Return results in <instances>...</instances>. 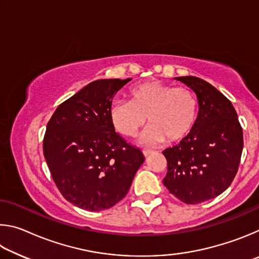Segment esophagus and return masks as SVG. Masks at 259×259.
<instances>
[{"instance_id": "34e87169", "label": "esophagus", "mask_w": 259, "mask_h": 259, "mask_svg": "<svg viewBox=\"0 0 259 259\" xmlns=\"http://www.w3.org/2000/svg\"><path fill=\"white\" fill-rule=\"evenodd\" d=\"M152 153H153V152H151V151H143V154H144V156H145V157L150 156V155L152 154Z\"/></svg>"}]
</instances>
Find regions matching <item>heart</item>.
Wrapping results in <instances>:
<instances>
[{"label":"heart","instance_id":"obj_1","mask_svg":"<svg viewBox=\"0 0 259 259\" xmlns=\"http://www.w3.org/2000/svg\"><path fill=\"white\" fill-rule=\"evenodd\" d=\"M128 97L129 102L112 104L109 117L115 130L125 137H135L147 119L151 126L139 138L142 145L154 146L164 140L178 144L194 129L199 103L188 88L152 80L131 87Z\"/></svg>","mask_w":259,"mask_h":259}]
</instances>
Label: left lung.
<instances>
[{"mask_svg":"<svg viewBox=\"0 0 259 259\" xmlns=\"http://www.w3.org/2000/svg\"><path fill=\"white\" fill-rule=\"evenodd\" d=\"M199 103L194 129L179 145L163 152L168 171L164 186L187 204L222 194L238 171L243 148L242 128L233 105L221 91L196 76H178Z\"/></svg>","mask_w":259,"mask_h":259,"instance_id":"left-lung-1","label":"left lung"}]
</instances>
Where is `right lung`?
I'll return each instance as SVG.
<instances>
[{"label": "right lung", "mask_w": 259, "mask_h": 259, "mask_svg": "<svg viewBox=\"0 0 259 259\" xmlns=\"http://www.w3.org/2000/svg\"><path fill=\"white\" fill-rule=\"evenodd\" d=\"M131 78L89 83L60 104L48 122L43 153L57 187L76 207L100 211L124 198L145 161L109 117L114 96Z\"/></svg>", "instance_id": "obj_1"}]
</instances>
